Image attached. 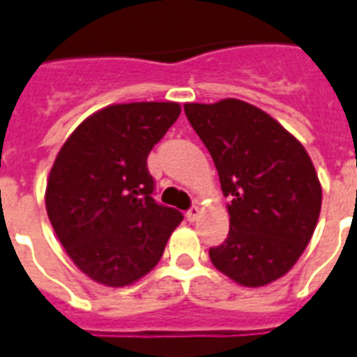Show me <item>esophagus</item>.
I'll list each match as a JSON object with an SVG mask.
<instances>
[{
  "mask_svg": "<svg viewBox=\"0 0 357 357\" xmlns=\"http://www.w3.org/2000/svg\"><path fill=\"white\" fill-rule=\"evenodd\" d=\"M198 218H199V208L194 205V207H190L187 211V220L188 222H196Z\"/></svg>",
  "mask_w": 357,
  "mask_h": 357,
  "instance_id": "obj_1",
  "label": "esophagus"
}]
</instances>
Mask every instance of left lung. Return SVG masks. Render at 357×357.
Listing matches in <instances>:
<instances>
[{
  "label": "left lung",
  "mask_w": 357,
  "mask_h": 357,
  "mask_svg": "<svg viewBox=\"0 0 357 357\" xmlns=\"http://www.w3.org/2000/svg\"><path fill=\"white\" fill-rule=\"evenodd\" d=\"M229 196V234L214 268L259 288L286 275L315 231L323 188L308 152L271 115L238 98L183 106Z\"/></svg>",
  "instance_id": "1"
}]
</instances>
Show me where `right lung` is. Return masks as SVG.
Wrapping results in <instances>:
<instances>
[{
	"label": "right lung",
	"mask_w": 357,
	"mask_h": 357,
	"mask_svg": "<svg viewBox=\"0 0 357 357\" xmlns=\"http://www.w3.org/2000/svg\"><path fill=\"white\" fill-rule=\"evenodd\" d=\"M178 102L112 104L78 124L49 172L45 208L82 273L130 286L163 257L183 220L155 204L146 158L179 117Z\"/></svg>",
	"instance_id": "add662e5"
}]
</instances>
